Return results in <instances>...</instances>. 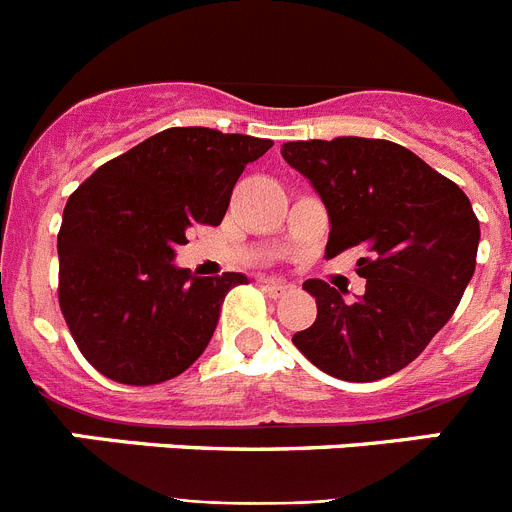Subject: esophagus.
Here are the masks:
<instances>
[{"label": "esophagus", "mask_w": 512, "mask_h": 512, "mask_svg": "<svg viewBox=\"0 0 512 512\" xmlns=\"http://www.w3.org/2000/svg\"><path fill=\"white\" fill-rule=\"evenodd\" d=\"M289 289H292V284H287V282H274V279L264 282V292L269 297H282V295H287Z\"/></svg>", "instance_id": "34e87169"}]
</instances>
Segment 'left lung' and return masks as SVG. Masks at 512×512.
Returning <instances> with one entry per match:
<instances>
[{
  "label": "left lung",
  "mask_w": 512,
  "mask_h": 512,
  "mask_svg": "<svg viewBox=\"0 0 512 512\" xmlns=\"http://www.w3.org/2000/svg\"><path fill=\"white\" fill-rule=\"evenodd\" d=\"M282 156L310 179L330 220L325 256L364 248L366 292L346 302L307 279L318 318L295 346L325 374L377 382L418 359L449 323L477 266L479 220L451 179L408 148L377 138L295 140Z\"/></svg>",
  "instance_id": "1"
}]
</instances>
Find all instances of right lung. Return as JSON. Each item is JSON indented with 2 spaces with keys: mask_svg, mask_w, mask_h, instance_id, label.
I'll use <instances>...</instances> for the list:
<instances>
[{
  "mask_svg": "<svg viewBox=\"0 0 512 512\" xmlns=\"http://www.w3.org/2000/svg\"><path fill=\"white\" fill-rule=\"evenodd\" d=\"M266 138L169 128L99 166L66 202L58 302L76 346L104 377L158 384L200 359L243 274L176 266L192 225H220Z\"/></svg>",
  "mask_w": 512,
  "mask_h": 512,
  "instance_id": "add662e5",
  "label": "right lung"
}]
</instances>
